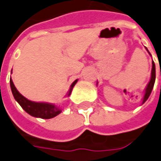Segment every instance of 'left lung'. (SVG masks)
Listing matches in <instances>:
<instances>
[{"mask_svg": "<svg viewBox=\"0 0 161 161\" xmlns=\"http://www.w3.org/2000/svg\"><path fill=\"white\" fill-rule=\"evenodd\" d=\"M155 79H156V70H155V64L152 61V69H151V76H150V80L147 86V87L145 89V94H144L143 100H142V103L147 101V99L149 98L150 93L153 89L154 86V83H155Z\"/></svg>", "mask_w": 161, "mask_h": 161, "instance_id": "left-lung-1", "label": "left lung"}]
</instances>
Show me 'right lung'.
Instances as JSON below:
<instances>
[{
	"label": "right lung",
	"mask_w": 161,
	"mask_h": 161,
	"mask_svg": "<svg viewBox=\"0 0 161 161\" xmlns=\"http://www.w3.org/2000/svg\"><path fill=\"white\" fill-rule=\"evenodd\" d=\"M77 80L74 81L73 84L71 85V87L69 89V92L67 95H70L72 89L75 86V85L76 84ZM11 83V88L12 94L15 98V100L19 103V105L22 107L26 113H28L29 114L34 117H38V118H42V119H50L58 114H59L61 113V110L58 106L51 104V103H36V102H32L28 100L27 98H25L22 94L19 93L12 80H10Z\"/></svg>",
	"instance_id": "add662e5"
}]
</instances>
